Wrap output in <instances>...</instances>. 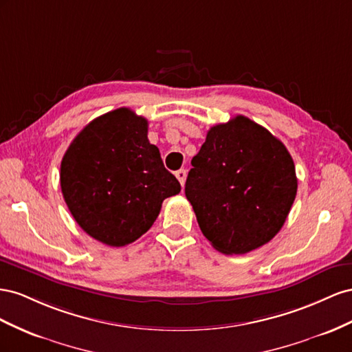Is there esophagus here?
Here are the masks:
<instances>
[{
	"mask_svg": "<svg viewBox=\"0 0 352 352\" xmlns=\"http://www.w3.org/2000/svg\"><path fill=\"white\" fill-rule=\"evenodd\" d=\"M175 177H177V179L179 182V184H182V186L184 187V184H186V178H187V170H186V169H179V170H177V173H175Z\"/></svg>",
	"mask_w": 352,
	"mask_h": 352,
	"instance_id": "1",
	"label": "esophagus"
}]
</instances>
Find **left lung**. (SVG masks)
<instances>
[{"label":"left lung","mask_w":352,"mask_h":352,"mask_svg":"<svg viewBox=\"0 0 352 352\" xmlns=\"http://www.w3.org/2000/svg\"><path fill=\"white\" fill-rule=\"evenodd\" d=\"M192 165L186 197L221 254H248L280 232L298 179L292 156L268 129L242 115L218 124Z\"/></svg>","instance_id":"left-lung-1"}]
</instances>
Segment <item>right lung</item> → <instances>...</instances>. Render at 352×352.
Here are the masks:
<instances>
[{"label":"right lung","instance_id":"1","mask_svg":"<svg viewBox=\"0 0 352 352\" xmlns=\"http://www.w3.org/2000/svg\"><path fill=\"white\" fill-rule=\"evenodd\" d=\"M147 119L120 107L91 120L62 159L60 186L78 226L107 246H125L182 190L147 138Z\"/></svg>","mask_w":352,"mask_h":352}]
</instances>
